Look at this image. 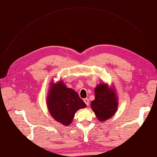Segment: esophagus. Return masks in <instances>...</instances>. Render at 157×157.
Listing matches in <instances>:
<instances>
[{
    "label": "esophagus",
    "instance_id": "obj_1",
    "mask_svg": "<svg viewBox=\"0 0 157 157\" xmlns=\"http://www.w3.org/2000/svg\"><path fill=\"white\" fill-rule=\"evenodd\" d=\"M84 103L86 104V105L88 106L89 105V99L88 98H84Z\"/></svg>",
    "mask_w": 157,
    "mask_h": 157
}]
</instances>
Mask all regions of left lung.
Returning a JSON list of instances; mask_svg holds the SVG:
<instances>
[{
  "mask_svg": "<svg viewBox=\"0 0 157 157\" xmlns=\"http://www.w3.org/2000/svg\"><path fill=\"white\" fill-rule=\"evenodd\" d=\"M95 99L91 107L98 119L104 122L115 115L118 108V99L115 90L105 83L98 84L94 90Z\"/></svg>",
  "mask_w": 157,
  "mask_h": 157,
  "instance_id": "8db88e82",
  "label": "left lung"
}]
</instances>
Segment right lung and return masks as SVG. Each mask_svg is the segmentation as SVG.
<instances>
[{"label":"right lung","instance_id":"obj_1","mask_svg":"<svg viewBox=\"0 0 157 157\" xmlns=\"http://www.w3.org/2000/svg\"><path fill=\"white\" fill-rule=\"evenodd\" d=\"M46 102L51 116L64 126H69L72 122L77 111L86 107L78 94L74 90L68 88L61 80L57 83L51 82Z\"/></svg>","mask_w":157,"mask_h":157}]
</instances>
